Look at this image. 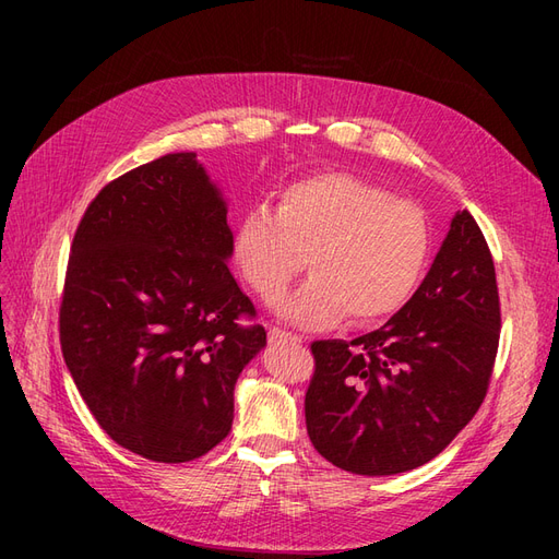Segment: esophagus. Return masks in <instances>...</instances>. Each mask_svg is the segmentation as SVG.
I'll return each instance as SVG.
<instances>
[{
  "mask_svg": "<svg viewBox=\"0 0 559 559\" xmlns=\"http://www.w3.org/2000/svg\"><path fill=\"white\" fill-rule=\"evenodd\" d=\"M267 337H270V343H294V345H300V343H302L300 335L289 333V331H282V329H277V326H273V329L267 331Z\"/></svg>",
  "mask_w": 559,
  "mask_h": 559,
  "instance_id": "esophagus-1",
  "label": "esophagus"
}]
</instances>
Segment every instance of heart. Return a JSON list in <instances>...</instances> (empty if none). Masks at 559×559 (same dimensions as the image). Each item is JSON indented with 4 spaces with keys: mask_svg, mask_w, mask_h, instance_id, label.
I'll use <instances>...</instances> for the list:
<instances>
[{
    "mask_svg": "<svg viewBox=\"0 0 559 559\" xmlns=\"http://www.w3.org/2000/svg\"><path fill=\"white\" fill-rule=\"evenodd\" d=\"M233 259L263 300L308 265L312 277L282 300L300 324L347 317L376 324L415 298L431 259V226L415 202L378 183L321 173L286 183L275 212L253 207L233 235Z\"/></svg>",
    "mask_w": 559,
    "mask_h": 559,
    "instance_id": "b5f03b06",
    "label": "heart"
}]
</instances>
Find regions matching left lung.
<instances>
[{
  "instance_id": "obj_1",
  "label": "left lung",
  "mask_w": 559,
  "mask_h": 559,
  "mask_svg": "<svg viewBox=\"0 0 559 559\" xmlns=\"http://www.w3.org/2000/svg\"><path fill=\"white\" fill-rule=\"evenodd\" d=\"M495 261L456 212L415 298L384 326L312 343L306 425L314 450L359 476L431 462L478 413L499 347Z\"/></svg>"
}]
</instances>
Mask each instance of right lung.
Here are the masks:
<instances>
[{
  "label": "right lung",
  "mask_w": 559,
  "mask_h": 559,
  "mask_svg": "<svg viewBox=\"0 0 559 559\" xmlns=\"http://www.w3.org/2000/svg\"><path fill=\"white\" fill-rule=\"evenodd\" d=\"M222 189L193 151L107 183L76 228L60 306L67 368L97 425L151 462L228 436L242 368L265 347L228 270Z\"/></svg>",
  "instance_id": "add662e5"
}]
</instances>
